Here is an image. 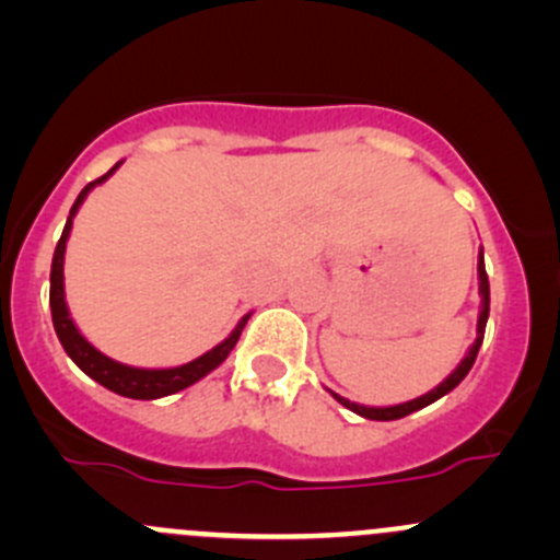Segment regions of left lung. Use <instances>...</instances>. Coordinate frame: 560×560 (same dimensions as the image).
Returning a JSON list of instances; mask_svg holds the SVG:
<instances>
[{"instance_id":"8db88e82","label":"left lung","mask_w":560,"mask_h":560,"mask_svg":"<svg viewBox=\"0 0 560 560\" xmlns=\"http://www.w3.org/2000/svg\"><path fill=\"white\" fill-rule=\"evenodd\" d=\"M477 273H479V295H482V306H479V319H477V341L471 343V349L466 352V358L457 363V369L453 374L447 376V380L442 382L439 387H433L431 393L420 395V398L415 400H406V404H395V406H363V404H354V400H347L341 398V395L330 393L332 398L338 400L341 406H347L349 411H354V415L365 417V420H400V417L411 415V411L417 409H425V406H431L433 400H439L442 395L453 393V389L460 385L463 380H466V374L471 371L474 360H477V352L479 347H482V338H485V325H488V314H490V284H488V273H485V257L482 252H479V259H477Z\"/></svg>"}]
</instances>
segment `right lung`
Returning <instances> with one entry per match:
<instances>
[{
	"instance_id": "right-lung-1",
	"label": "right lung",
	"mask_w": 560,
	"mask_h": 560,
	"mask_svg": "<svg viewBox=\"0 0 560 560\" xmlns=\"http://www.w3.org/2000/svg\"><path fill=\"white\" fill-rule=\"evenodd\" d=\"M118 165H121V162H116V165H113L110 171L103 175V178H97V180H92V184L83 186L81 195H78V200L72 202L70 217H67L65 230H61L59 244H56L54 262H50V316H54V330H56V336H59L61 347H65V352L70 354V360L83 371V374L92 376L94 382H100V385L110 389V393L124 395V398L154 400V398H165V395H173V393H178V389L195 385V382H200L202 376L211 374L213 369H219V365L228 360V354L233 352L235 343H238L241 332H244L248 316L252 314L241 316V322L235 325V330L230 332L222 343H217L213 349H208L206 354L195 358L191 363L175 365V369H135V365H124V363H118V360L107 358V354L100 352L97 347H92V343L81 336V330H78L75 322H72L70 308H67V301H65L67 238H70L72 219H75L78 208H81V202L86 200L89 191H92L94 186L105 184V180L118 171Z\"/></svg>"
}]
</instances>
